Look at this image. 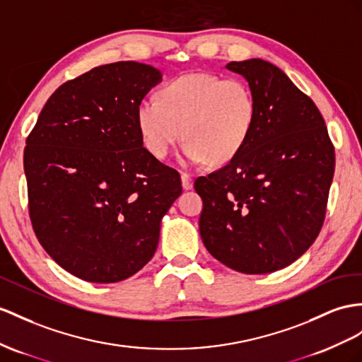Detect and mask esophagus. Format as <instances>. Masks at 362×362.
<instances>
[{
  "label": "esophagus",
  "instance_id": "1",
  "mask_svg": "<svg viewBox=\"0 0 362 362\" xmlns=\"http://www.w3.org/2000/svg\"><path fill=\"white\" fill-rule=\"evenodd\" d=\"M182 187L183 189H191L194 187L192 175L188 173H182Z\"/></svg>",
  "mask_w": 362,
  "mask_h": 362
}]
</instances>
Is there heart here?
I'll return each mask as SVG.
<instances>
[{"label":"heart","mask_w":362,"mask_h":362,"mask_svg":"<svg viewBox=\"0 0 362 362\" xmlns=\"http://www.w3.org/2000/svg\"><path fill=\"white\" fill-rule=\"evenodd\" d=\"M257 102L252 88L240 78L196 71L166 82L157 99H144L136 122L144 146L165 159L183 137V157L189 163H228L243 150L252 133Z\"/></svg>","instance_id":"1"}]
</instances>
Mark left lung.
Segmentation results:
<instances>
[{
    "mask_svg": "<svg viewBox=\"0 0 362 362\" xmlns=\"http://www.w3.org/2000/svg\"><path fill=\"white\" fill-rule=\"evenodd\" d=\"M257 102L252 133L235 159L202 175L200 235L209 254L243 274L289 266L318 237L335 171V148L313 100L274 64H226Z\"/></svg>",
    "mask_w": 362,
    "mask_h": 362,
    "instance_id": "1",
    "label": "left lung"
}]
</instances>
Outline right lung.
Masks as SVG:
<instances>
[{"label":"right lung","instance_id":"add662e5","mask_svg":"<svg viewBox=\"0 0 362 362\" xmlns=\"http://www.w3.org/2000/svg\"><path fill=\"white\" fill-rule=\"evenodd\" d=\"M160 71L134 61L95 67L57 88L25 139L36 238L62 269L116 283L151 260L180 174L144 146L136 108Z\"/></svg>","mask_w":362,"mask_h":362}]
</instances>
